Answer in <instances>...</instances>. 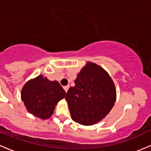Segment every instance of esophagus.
<instances>
[{
  "label": "esophagus",
  "instance_id": "1",
  "mask_svg": "<svg viewBox=\"0 0 151 151\" xmlns=\"http://www.w3.org/2000/svg\"><path fill=\"white\" fill-rule=\"evenodd\" d=\"M68 88H69V85H66V86L63 87V89L65 90V91H66V92H67V91H68Z\"/></svg>",
  "mask_w": 151,
  "mask_h": 151
}]
</instances>
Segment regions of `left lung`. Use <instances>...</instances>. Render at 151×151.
Wrapping results in <instances>:
<instances>
[{
  "mask_svg": "<svg viewBox=\"0 0 151 151\" xmlns=\"http://www.w3.org/2000/svg\"><path fill=\"white\" fill-rule=\"evenodd\" d=\"M74 83L65 97L72 120L84 126L99 122L116 100V90L111 77L101 66L88 62L77 74Z\"/></svg>",
  "mask_w": 151,
  "mask_h": 151,
  "instance_id": "left-lung-1",
  "label": "left lung"
}]
</instances>
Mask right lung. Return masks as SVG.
<instances>
[{"mask_svg": "<svg viewBox=\"0 0 151 151\" xmlns=\"http://www.w3.org/2000/svg\"><path fill=\"white\" fill-rule=\"evenodd\" d=\"M66 92L57 81H50L42 75L29 80L21 91V98L27 110L41 119H47L54 112L55 105Z\"/></svg>", "mask_w": 151, "mask_h": 151, "instance_id": "obj_1", "label": "right lung"}]
</instances>
